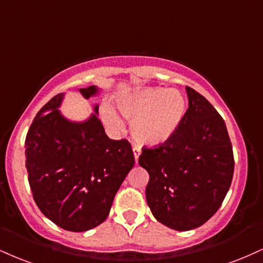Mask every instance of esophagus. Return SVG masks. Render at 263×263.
<instances>
[{
    "mask_svg": "<svg viewBox=\"0 0 263 263\" xmlns=\"http://www.w3.org/2000/svg\"><path fill=\"white\" fill-rule=\"evenodd\" d=\"M132 151H134L135 160H136V163H137L138 162V158H140V156H141V148L137 147V145H134V147H132Z\"/></svg>",
    "mask_w": 263,
    "mask_h": 263,
    "instance_id": "34e87169",
    "label": "esophagus"
}]
</instances>
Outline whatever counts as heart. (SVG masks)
<instances>
[{"label":"heart","mask_w":263,"mask_h":263,"mask_svg":"<svg viewBox=\"0 0 263 263\" xmlns=\"http://www.w3.org/2000/svg\"><path fill=\"white\" fill-rule=\"evenodd\" d=\"M119 109L126 119L131 120V135L138 143L159 145L179 128L186 111V103L178 90L145 88L121 98ZM101 118L110 127L121 126V121L110 106L101 107Z\"/></svg>","instance_id":"obj_1"}]
</instances>
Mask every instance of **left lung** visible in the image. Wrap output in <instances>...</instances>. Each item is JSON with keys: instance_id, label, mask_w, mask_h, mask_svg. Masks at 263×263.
<instances>
[{"instance_id": "1", "label": "left lung", "mask_w": 263, "mask_h": 263, "mask_svg": "<svg viewBox=\"0 0 263 263\" xmlns=\"http://www.w3.org/2000/svg\"><path fill=\"white\" fill-rule=\"evenodd\" d=\"M189 107L163 144L142 148L138 163L149 174L145 198L158 222L179 232L207 222L220 204L234 173L226 122L213 105L186 87Z\"/></svg>"}]
</instances>
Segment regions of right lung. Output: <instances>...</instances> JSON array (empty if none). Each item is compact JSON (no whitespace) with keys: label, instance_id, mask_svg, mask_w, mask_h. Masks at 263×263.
I'll list each match as a JSON object with an SVG mask.
<instances>
[{"label":"right lung","instance_id":"obj_1","mask_svg":"<svg viewBox=\"0 0 263 263\" xmlns=\"http://www.w3.org/2000/svg\"><path fill=\"white\" fill-rule=\"evenodd\" d=\"M85 99L96 85L80 89ZM63 93L39 110L25 138V166L33 198L56 226L87 232L109 216L114 197L135 164L127 140H110L98 109L83 122L63 118Z\"/></svg>","mask_w":263,"mask_h":263}]
</instances>
